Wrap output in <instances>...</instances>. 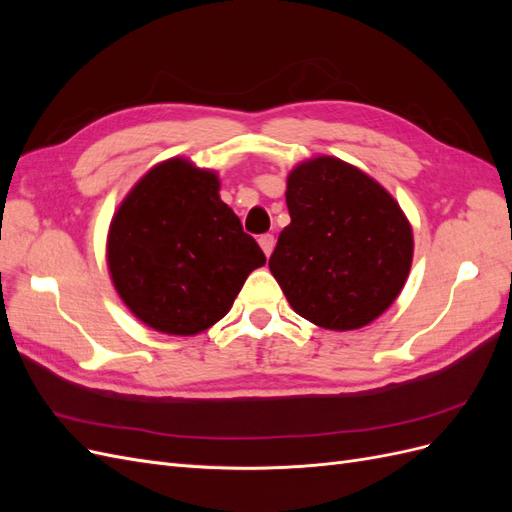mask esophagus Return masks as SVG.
I'll list each match as a JSON object with an SVG mask.
<instances>
[{
  "label": "esophagus",
  "instance_id": "1",
  "mask_svg": "<svg viewBox=\"0 0 512 512\" xmlns=\"http://www.w3.org/2000/svg\"><path fill=\"white\" fill-rule=\"evenodd\" d=\"M258 243H260V247H262V252H265V256H271L273 247H275V239H273V235H260Z\"/></svg>",
  "mask_w": 512,
  "mask_h": 512
}]
</instances>
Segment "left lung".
<instances>
[{
	"mask_svg": "<svg viewBox=\"0 0 512 512\" xmlns=\"http://www.w3.org/2000/svg\"><path fill=\"white\" fill-rule=\"evenodd\" d=\"M290 224L269 269L290 307L331 331H354L393 305L412 267V226L382 185L344 160L318 156L286 181Z\"/></svg>",
	"mask_w": 512,
	"mask_h": 512,
	"instance_id": "left-lung-1",
	"label": "left lung"
}]
</instances>
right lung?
Here are the masks:
<instances>
[{"mask_svg":"<svg viewBox=\"0 0 512 512\" xmlns=\"http://www.w3.org/2000/svg\"><path fill=\"white\" fill-rule=\"evenodd\" d=\"M267 262L220 198L211 168L170 158L136 181L106 237V265L130 312L166 335L222 320L247 275Z\"/></svg>","mask_w":512,"mask_h":512,"instance_id":"1","label":"right lung"}]
</instances>
